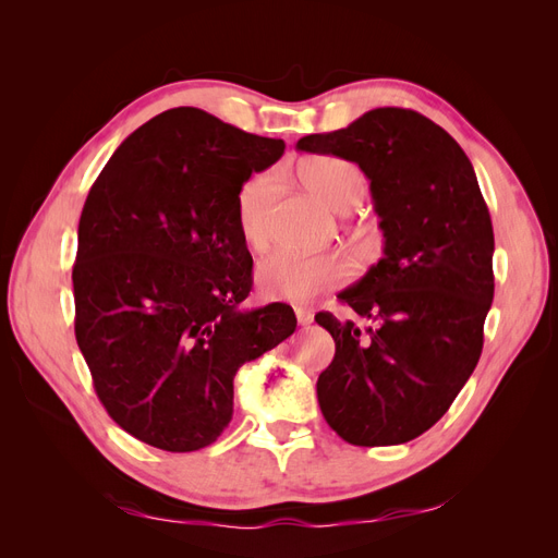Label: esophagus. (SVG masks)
<instances>
[{
    "label": "esophagus",
    "mask_w": 558,
    "mask_h": 558,
    "mask_svg": "<svg viewBox=\"0 0 558 558\" xmlns=\"http://www.w3.org/2000/svg\"><path fill=\"white\" fill-rule=\"evenodd\" d=\"M295 316H298V324L300 326H310L314 320V314L307 307H295Z\"/></svg>",
    "instance_id": "1"
}]
</instances>
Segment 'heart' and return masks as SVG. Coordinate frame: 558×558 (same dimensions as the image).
Returning <instances> with one entry per match:
<instances>
[{"label":"heart","instance_id":"b5f03b06","mask_svg":"<svg viewBox=\"0 0 558 558\" xmlns=\"http://www.w3.org/2000/svg\"><path fill=\"white\" fill-rule=\"evenodd\" d=\"M302 183L335 211H349L365 195L361 167L337 156H312L298 165ZM277 179L272 172L251 174L234 197V216L248 248L260 251L267 244V211L275 197ZM258 289L265 298L307 302L320 291L337 289L351 277V263L340 251L302 253L279 248L258 265Z\"/></svg>","mask_w":558,"mask_h":558}]
</instances>
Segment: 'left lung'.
<instances>
[{
  "label": "left lung",
  "instance_id": "1",
  "mask_svg": "<svg viewBox=\"0 0 558 558\" xmlns=\"http://www.w3.org/2000/svg\"><path fill=\"white\" fill-rule=\"evenodd\" d=\"M298 148L356 162L384 232V258L337 295L373 326L316 314L335 340L316 381L320 412L349 445L410 442L442 418L482 356L494 228L475 170L449 132L400 107Z\"/></svg>",
  "mask_w": 558,
  "mask_h": 558
}]
</instances>
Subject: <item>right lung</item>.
I'll list each match as a JSON object with an SVG mask.
<instances>
[{
  "label": "right lung",
  "instance_id": "right-lung-1",
  "mask_svg": "<svg viewBox=\"0 0 558 558\" xmlns=\"http://www.w3.org/2000/svg\"><path fill=\"white\" fill-rule=\"evenodd\" d=\"M283 148L202 109H170L116 148L83 205L76 342L109 416L150 447L216 442L238 369L298 326L281 302L240 310L253 258L234 197Z\"/></svg>",
  "mask_w": 558,
  "mask_h": 558
}]
</instances>
